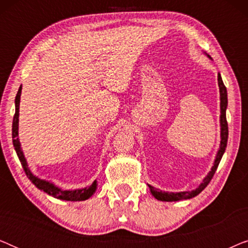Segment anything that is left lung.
<instances>
[{
	"mask_svg": "<svg viewBox=\"0 0 248 248\" xmlns=\"http://www.w3.org/2000/svg\"><path fill=\"white\" fill-rule=\"evenodd\" d=\"M208 57H210L208 55ZM218 84H219V90H220V126H221V141H220V145H219V150L217 152L215 162H213V166L211 168V170L209 171V174L205 176V178L203 179V182L199 185L198 188L193 189V191H185V192H162L159 191L158 188H155L154 186L149 185V188H150L151 194L155 196V199L159 200V201H166V202H172V201H181V200H187V199H192L200 194L203 189H204L208 184L211 181L213 175L218 168L219 162L221 160L223 154H225L226 147H227V141H228V123H227V118H226V109L227 106H228V98H227V89L223 84V81L221 79V76L220 73L218 74Z\"/></svg>",
	"mask_w": 248,
	"mask_h": 248,
	"instance_id": "1",
	"label": "left lung"
}]
</instances>
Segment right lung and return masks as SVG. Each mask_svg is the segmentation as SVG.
I'll return each instance as SVG.
<instances>
[{"instance_id": "add662e5", "label": "right lung", "mask_w": 248, "mask_h": 248, "mask_svg": "<svg viewBox=\"0 0 248 248\" xmlns=\"http://www.w3.org/2000/svg\"><path fill=\"white\" fill-rule=\"evenodd\" d=\"M21 89L22 87L19 88L18 93L16 96V114L13 116V123H12V142L13 147H15V150L18 155L19 160L21 162L23 170H25L27 177H28L33 185L36 186L37 188H39L40 191H44L47 194L54 196L55 199L59 200H65V201H84V200L89 199L91 195L96 192L97 189V181H94L93 184H91L89 187H84L80 189H70V191H63L60 187H57L56 185H54L53 183L48 181H45V179H40L36 177L35 175L30 171L28 167V164H27V160L25 158V155H23L21 145H20V141L18 138V130H19V105H20V96H21Z\"/></svg>"}]
</instances>
